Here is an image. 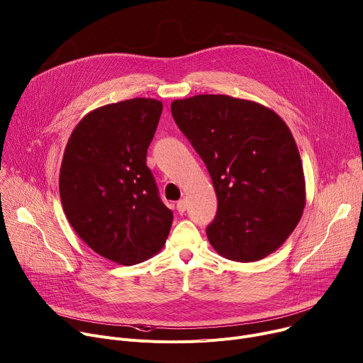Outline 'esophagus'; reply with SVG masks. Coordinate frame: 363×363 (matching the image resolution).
<instances>
[{"instance_id":"esophagus-1","label":"esophagus","mask_w":363,"mask_h":363,"mask_svg":"<svg viewBox=\"0 0 363 363\" xmlns=\"http://www.w3.org/2000/svg\"><path fill=\"white\" fill-rule=\"evenodd\" d=\"M177 210H178L179 213H184V211L186 210V201H185V200H179V201L177 203Z\"/></svg>"}]
</instances>
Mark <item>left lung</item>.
Masks as SVG:
<instances>
[{
    "label": "left lung",
    "mask_w": 363,
    "mask_h": 363,
    "mask_svg": "<svg viewBox=\"0 0 363 363\" xmlns=\"http://www.w3.org/2000/svg\"><path fill=\"white\" fill-rule=\"evenodd\" d=\"M171 111L206 163L219 201L206 229L211 247L239 262L274 252L299 223L306 201L301 156L284 121L226 94L174 101Z\"/></svg>",
    "instance_id": "1"
}]
</instances>
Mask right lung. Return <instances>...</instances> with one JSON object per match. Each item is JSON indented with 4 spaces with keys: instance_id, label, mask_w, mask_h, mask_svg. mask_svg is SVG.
I'll return each instance as SVG.
<instances>
[{
    "instance_id": "1",
    "label": "right lung",
    "mask_w": 363,
    "mask_h": 363,
    "mask_svg": "<svg viewBox=\"0 0 363 363\" xmlns=\"http://www.w3.org/2000/svg\"><path fill=\"white\" fill-rule=\"evenodd\" d=\"M162 109L146 98L94 109L64 152L60 196L69 225L94 252L123 265L159 252L172 226L146 164Z\"/></svg>"
}]
</instances>
